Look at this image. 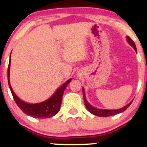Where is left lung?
I'll list each match as a JSON object with an SVG mask.
<instances>
[{
    "mask_svg": "<svg viewBox=\"0 0 147 147\" xmlns=\"http://www.w3.org/2000/svg\"><path fill=\"white\" fill-rule=\"evenodd\" d=\"M127 41L129 42V43L130 45L132 46V47H134V50L137 51V47H136L135 43H134V41H133L132 40H131V38H130L129 36L127 37ZM82 92H83V97H84V105H85L87 109H88V111L90 112V113H92V115H96V116H98V117H109V116H113V115H117V114L121 113V112L125 111L126 109H127V108H128L131 105V102H132V101H133V100H132V101L130 102V103H129L128 105H126L125 107H124L121 108V109H97V108L94 107L92 106L91 105H90V104L87 102V100H86L85 94H84V90L83 88H82Z\"/></svg>",
    "mask_w": 147,
    "mask_h": 147,
    "instance_id": "obj_1",
    "label": "left lung"
}]
</instances>
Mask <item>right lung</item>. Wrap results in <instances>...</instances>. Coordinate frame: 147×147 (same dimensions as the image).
Here are the masks:
<instances>
[{"mask_svg": "<svg viewBox=\"0 0 147 147\" xmlns=\"http://www.w3.org/2000/svg\"><path fill=\"white\" fill-rule=\"evenodd\" d=\"M10 57L9 60V64L8 67V81L10 90L11 91L12 95L15 102L17 104L18 107L23 111L24 113L29 116L35 118H40V119H45V118H50L55 116L59 112L61 107L62 98H63V93L66 88L67 85L70 82L72 79H69L65 82L62 86H60L55 94L45 102H40L37 104H28L27 102L20 100L13 92L11 85L10 83Z\"/></svg>", "mask_w": 147, "mask_h": 147, "instance_id": "1", "label": "right lung"}]
</instances>
